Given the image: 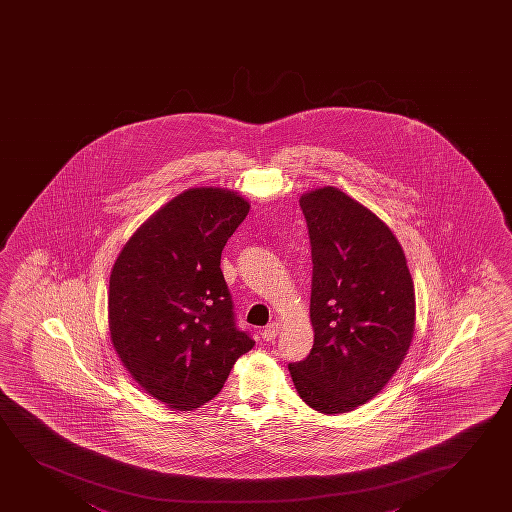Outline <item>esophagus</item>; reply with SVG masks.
<instances>
[{"instance_id":"obj_1","label":"esophagus","mask_w":512,"mask_h":512,"mask_svg":"<svg viewBox=\"0 0 512 512\" xmlns=\"http://www.w3.org/2000/svg\"><path fill=\"white\" fill-rule=\"evenodd\" d=\"M280 333V324L278 322H271V324H267L264 327V331H262V338L266 341L275 340L276 336Z\"/></svg>"}]
</instances>
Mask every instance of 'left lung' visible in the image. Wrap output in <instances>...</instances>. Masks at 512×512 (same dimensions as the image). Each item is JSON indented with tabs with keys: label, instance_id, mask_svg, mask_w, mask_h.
Masks as SVG:
<instances>
[{
	"label": "left lung",
	"instance_id": "8db88e82",
	"mask_svg": "<svg viewBox=\"0 0 512 512\" xmlns=\"http://www.w3.org/2000/svg\"><path fill=\"white\" fill-rule=\"evenodd\" d=\"M312 245L313 347L289 370L301 400L322 414L370 401L414 336V282L391 229L333 186L299 199Z\"/></svg>",
	"mask_w": 512,
	"mask_h": 512
}]
</instances>
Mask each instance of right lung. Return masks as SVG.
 Listing matches in <instances>:
<instances>
[{"instance_id": "1", "label": "right lung", "mask_w": 512, "mask_h": 512, "mask_svg": "<svg viewBox=\"0 0 512 512\" xmlns=\"http://www.w3.org/2000/svg\"><path fill=\"white\" fill-rule=\"evenodd\" d=\"M250 204L223 188H190L123 246L109 280V329L121 363L167 407L193 410L222 391L253 349L236 326L222 250Z\"/></svg>"}]
</instances>
